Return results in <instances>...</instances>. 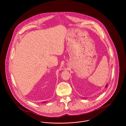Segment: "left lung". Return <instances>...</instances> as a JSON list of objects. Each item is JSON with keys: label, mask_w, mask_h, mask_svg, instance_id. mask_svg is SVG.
Listing matches in <instances>:
<instances>
[{"label": "left lung", "mask_w": 126, "mask_h": 126, "mask_svg": "<svg viewBox=\"0 0 126 126\" xmlns=\"http://www.w3.org/2000/svg\"><path fill=\"white\" fill-rule=\"evenodd\" d=\"M107 84H106V86H105V87H107Z\"/></svg>", "instance_id": "obj_1"}]
</instances>
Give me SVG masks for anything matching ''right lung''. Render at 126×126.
<instances>
[{"label": "right lung", "mask_w": 126, "mask_h": 126, "mask_svg": "<svg viewBox=\"0 0 126 126\" xmlns=\"http://www.w3.org/2000/svg\"><path fill=\"white\" fill-rule=\"evenodd\" d=\"M44 102H43V103H44Z\"/></svg>", "instance_id": "right-lung-1"}]
</instances>
